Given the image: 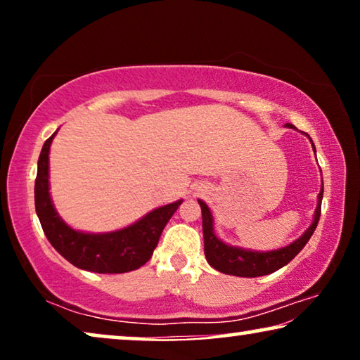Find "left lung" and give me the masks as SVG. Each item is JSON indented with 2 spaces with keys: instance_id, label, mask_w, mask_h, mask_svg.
<instances>
[{
  "instance_id": "left-lung-1",
  "label": "left lung",
  "mask_w": 360,
  "mask_h": 360,
  "mask_svg": "<svg viewBox=\"0 0 360 360\" xmlns=\"http://www.w3.org/2000/svg\"><path fill=\"white\" fill-rule=\"evenodd\" d=\"M287 127L295 129L293 124H287ZM304 134V132H303ZM311 142L313 152L316 155V149L311 137L304 134ZM323 181V180H321ZM321 200H323V184L321 190L318 193V203L316 210L313 213V221L308 226L307 231L283 248L274 249V250H252V249H244L239 245H233L224 243L223 239H219L214 234V218L211 214L210 206L205 203L203 200H198L201 206V218H203V239H205V255L206 260L211 267L218 270L221 274L234 275V277H262V275H269L277 272L278 269H282L283 265H287L290 260L295 259L300 250H302L307 243L311 238L316 224L319 221V214H321Z\"/></svg>"
}]
</instances>
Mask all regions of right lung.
I'll return each instance as SVG.
<instances>
[{"label": "right lung", "mask_w": 360, "mask_h": 360, "mask_svg": "<svg viewBox=\"0 0 360 360\" xmlns=\"http://www.w3.org/2000/svg\"><path fill=\"white\" fill-rule=\"evenodd\" d=\"M57 131L44 142L34 186L36 213L49 243L72 265L88 272L124 274L142 267L152 257L162 231L184 200L159 206L126 228L110 233L73 229L57 213L51 196L49 154Z\"/></svg>", "instance_id": "add662e5"}]
</instances>
